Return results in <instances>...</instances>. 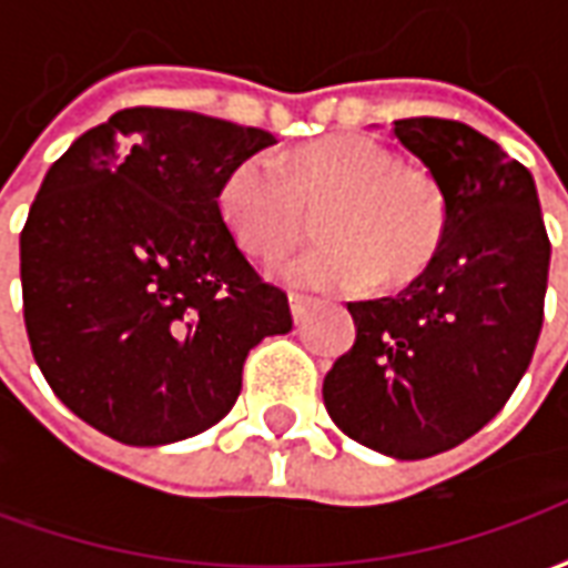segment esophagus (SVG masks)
<instances>
[{
	"instance_id": "obj_1",
	"label": "esophagus",
	"mask_w": 568,
	"mask_h": 568,
	"mask_svg": "<svg viewBox=\"0 0 568 568\" xmlns=\"http://www.w3.org/2000/svg\"><path fill=\"white\" fill-rule=\"evenodd\" d=\"M313 304H316V301H313V297H307V295H288V307H292V320H295V322L304 320V316H307V310L313 307Z\"/></svg>"
}]
</instances>
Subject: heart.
<instances>
[{
  "label": "heart",
  "instance_id": "obj_1",
  "mask_svg": "<svg viewBox=\"0 0 568 568\" xmlns=\"http://www.w3.org/2000/svg\"><path fill=\"white\" fill-rule=\"evenodd\" d=\"M320 210V246L280 267L297 288L358 292L374 280L402 285L438 255L450 203L435 175L398 163L381 142L337 133L307 142L283 163L248 154L219 187V212L248 255L280 258L295 246L307 215Z\"/></svg>",
  "mask_w": 568,
  "mask_h": 568
}]
</instances>
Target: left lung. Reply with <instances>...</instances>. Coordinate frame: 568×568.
Instances as JSON below:
<instances>
[{
  "mask_svg": "<svg viewBox=\"0 0 568 568\" xmlns=\"http://www.w3.org/2000/svg\"><path fill=\"white\" fill-rule=\"evenodd\" d=\"M395 136L450 203L438 255L405 292L346 304L356 344L325 374L337 428L395 459H426L499 414L536 353L550 243L536 182L484 133L402 118Z\"/></svg>",
  "mask_w": 568,
  "mask_h": 568,
  "instance_id": "obj_1",
  "label": "left lung"
}]
</instances>
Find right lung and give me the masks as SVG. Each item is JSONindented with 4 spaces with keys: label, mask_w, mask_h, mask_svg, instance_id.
<instances>
[{
    "label": "right lung",
    "mask_w": 568,
    "mask_h": 568,
    "mask_svg": "<svg viewBox=\"0 0 568 568\" xmlns=\"http://www.w3.org/2000/svg\"><path fill=\"white\" fill-rule=\"evenodd\" d=\"M273 133L121 109L51 163L20 234L23 322L63 405L133 447L227 417L248 349L292 332L219 212L227 170Z\"/></svg>",
    "instance_id": "right-lung-1"
}]
</instances>
